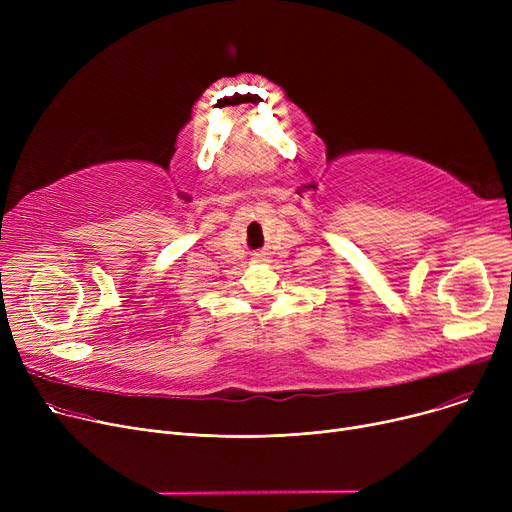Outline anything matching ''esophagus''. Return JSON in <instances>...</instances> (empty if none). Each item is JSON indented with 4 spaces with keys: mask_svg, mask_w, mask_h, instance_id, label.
<instances>
[{
    "mask_svg": "<svg viewBox=\"0 0 512 512\" xmlns=\"http://www.w3.org/2000/svg\"><path fill=\"white\" fill-rule=\"evenodd\" d=\"M255 261H265V255L263 253H255Z\"/></svg>",
    "mask_w": 512,
    "mask_h": 512,
    "instance_id": "esophagus-1",
    "label": "esophagus"
}]
</instances>
